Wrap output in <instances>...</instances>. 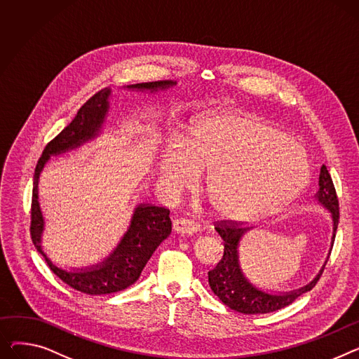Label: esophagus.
<instances>
[{
	"label": "esophagus",
	"mask_w": 359,
	"mask_h": 359,
	"mask_svg": "<svg viewBox=\"0 0 359 359\" xmlns=\"http://www.w3.org/2000/svg\"><path fill=\"white\" fill-rule=\"evenodd\" d=\"M199 229H201V226L196 222L190 221V219H176V221H173V231L177 232V233L192 235V233H196Z\"/></svg>",
	"instance_id": "esophagus-1"
}]
</instances>
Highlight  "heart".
Masks as SVG:
<instances>
[{"mask_svg": "<svg viewBox=\"0 0 359 359\" xmlns=\"http://www.w3.org/2000/svg\"><path fill=\"white\" fill-rule=\"evenodd\" d=\"M183 150L165 149L157 164V187L175 198L206 170L205 189L224 218L251 221L294 201L310 180L304 147L281 130L244 114L194 119Z\"/></svg>", "mask_w": 359, "mask_h": 359, "instance_id": "heart-1", "label": "heart"}]
</instances>
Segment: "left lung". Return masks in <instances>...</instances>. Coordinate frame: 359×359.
Segmentation results:
<instances>
[{
    "instance_id": "1",
    "label": "left lung",
    "mask_w": 359,
    "mask_h": 359,
    "mask_svg": "<svg viewBox=\"0 0 359 359\" xmlns=\"http://www.w3.org/2000/svg\"><path fill=\"white\" fill-rule=\"evenodd\" d=\"M315 198H316V202L330 213V218H332V238H330V248L327 252V258H329L330 250L333 247V241H335L338 222H339V202H338L335 186H333L332 177L325 164L320 167L319 189ZM215 229H217V232L221 235L224 241V257L218 262V266L208 273L209 285L212 292L219 297V300L224 304L235 310V312H240L244 315L270 313L292 304L303 293L310 292L315 287L327 261L326 258L316 277L309 284L303 285V287L297 290H290V292H270L259 287V285H255L245 276L241 267L240 243L243 240V236L251 228H240L235 225H226L225 222H222Z\"/></svg>"
}]
</instances>
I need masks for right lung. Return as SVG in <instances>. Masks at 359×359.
Wrapping results in <instances>:
<instances>
[{"instance_id":"1","label":"right lung","mask_w":359,"mask_h":359,"mask_svg":"<svg viewBox=\"0 0 359 359\" xmlns=\"http://www.w3.org/2000/svg\"><path fill=\"white\" fill-rule=\"evenodd\" d=\"M175 85V81H158L127 85L124 88L128 90L157 93L158 90H165ZM109 100L111 89L105 88L95 93L81 107L74 121L43 150L36 165L33 182L30 232L34 247L44 257L47 266L62 281L70 285L72 289L90 296L111 294L130 287L138 280L156 248L172 232L169 209L150 203H140L134 209L130 226L123 235L121 241L116 244L108 257L97 264L81 269H62L55 264L41 247V235L46 221L39 203V179L44 165L50 157L76 150L85 142L100 137L108 116Z\"/></svg>"}]
</instances>
